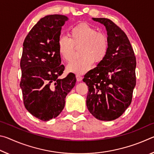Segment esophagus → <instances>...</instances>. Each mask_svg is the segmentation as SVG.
<instances>
[{
	"label": "esophagus",
	"instance_id": "esophagus-1",
	"mask_svg": "<svg viewBox=\"0 0 154 154\" xmlns=\"http://www.w3.org/2000/svg\"><path fill=\"white\" fill-rule=\"evenodd\" d=\"M76 79H77V82H80V81H82V75H79V74H77V75H76Z\"/></svg>",
	"mask_w": 154,
	"mask_h": 154
}]
</instances>
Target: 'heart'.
<instances>
[{
	"label": "heart",
	"mask_w": 154,
	"mask_h": 154,
	"mask_svg": "<svg viewBox=\"0 0 154 154\" xmlns=\"http://www.w3.org/2000/svg\"><path fill=\"white\" fill-rule=\"evenodd\" d=\"M69 36H60L57 41L58 51L64 60L71 61L75 48H79L82 56L68 64L67 70L75 73L83 74L92 67L94 62L100 63L108 54L109 43L106 34L98 32L87 23H79L69 30Z\"/></svg>",
	"instance_id": "obj_1"
}]
</instances>
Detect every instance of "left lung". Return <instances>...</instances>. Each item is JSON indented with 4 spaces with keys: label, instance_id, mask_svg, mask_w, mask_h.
I'll use <instances>...</instances> for the list:
<instances>
[{
    "label": "left lung",
    "instance_id": "8db88e82",
    "mask_svg": "<svg viewBox=\"0 0 154 154\" xmlns=\"http://www.w3.org/2000/svg\"><path fill=\"white\" fill-rule=\"evenodd\" d=\"M105 26L109 48L98 66L84 75L88 86V109L99 120L120 117L132 102L136 85L137 61L130 41L123 30L107 18H93Z\"/></svg>",
    "mask_w": 154,
    "mask_h": 154
}]
</instances>
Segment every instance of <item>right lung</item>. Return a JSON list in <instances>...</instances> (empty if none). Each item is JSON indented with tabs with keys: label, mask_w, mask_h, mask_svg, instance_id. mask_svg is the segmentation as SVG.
<instances>
[{
	"label": "right lung",
	"mask_w": 154,
	"mask_h": 154,
	"mask_svg": "<svg viewBox=\"0 0 154 154\" xmlns=\"http://www.w3.org/2000/svg\"><path fill=\"white\" fill-rule=\"evenodd\" d=\"M68 18L49 15L34 26L23 43L20 60L23 102L29 113L42 121L56 118L63 110L65 98L75 85L76 78L69 72L64 79L57 41Z\"/></svg>",
	"instance_id": "obj_1"
}]
</instances>
